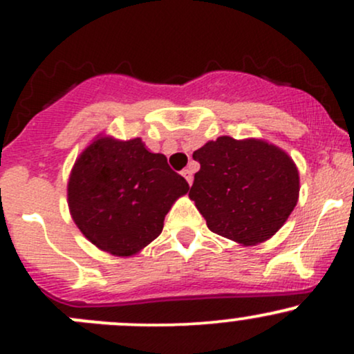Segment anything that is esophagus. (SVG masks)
<instances>
[{"instance_id":"obj_1","label":"esophagus","mask_w":354,"mask_h":354,"mask_svg":"<svg viewBox=\"0 0 354 354\" xmlns=\"http://www.w3.org/2000/svg\"><path fill=\"white\" fill-rule=\"evenodd\" d=\"M181 174L183 176H185V180L188 181V185H191V183H193V171H191L189 168H186V169H183L181 171Z\"/></svg>"}]
</instances>
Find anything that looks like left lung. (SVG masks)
Instances as JSON below:
<instances>
[{
	"mask_svg": "<svg viewBox=\"0 0 354 354\" xmlns=\"http://www.w3.org/2000/svg\"><path fill=\"white\" fill-rule=\"evenodd\" d=\"M200 161L189 200L213 233L243 246L265 243L290 218L299 173L284 149L258 138L219 136L193 153Z\"/></svg>",
	"mask_w": 354,
	"mask_h": 354,
	"instance_id": "8db88e82",
	"label": "left lung"
}]
</instances>
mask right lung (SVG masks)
I'll return each mask as SVG.
<instances>
[{
  "instance_id": "right-lung-1",
  "label": "right lung",
  "mask_w": 354,
  "mask_h": 354,
  "mask_svg": "<svg viewBox=\"0 0 354 354\" xmlns=\"http://www.w3.org/2000/svg\"><path fill=\"white\" fill-rule=\"evenodd\" d=\"M188 189L165 154L149 151L141 138L100 133L73 165L68 208L88 241L128 258L160 236L165 216Z\"/></svg>"
}]
</instances>
